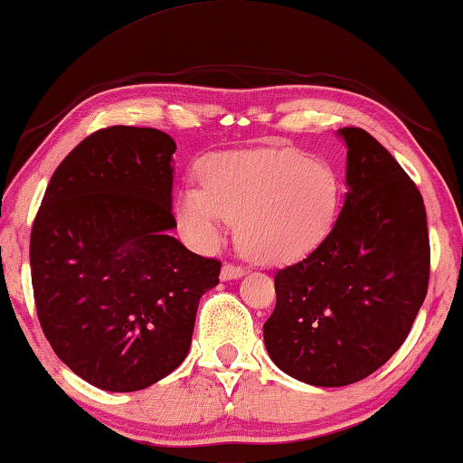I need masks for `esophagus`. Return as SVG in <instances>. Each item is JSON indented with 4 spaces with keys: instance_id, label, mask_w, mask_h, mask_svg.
<instances>
[{
    "instance_id": "esophagus-1",
    "label": "esophagus",
    "mask_w": 463,
    "mask_h": 463,
    "mask_svg": "<svg viewBox=\"0 0 463 463\" xmlns=\"http://www.w3.org/2000/svg\"><path fill=\"white\" fill-rule=\"evenodd\" d=\"M245 274V268L243 266H234V264H224L222 266V280H234V279H241V276Z\"/></svg>"
}]
</instances>
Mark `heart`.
Here are the masks:
<instances>
[{
    "label": "heart",
    "instance_id": "1",
    "mask_svg": "<svg viewBox=\"0 0 463 463\" xmlns=\"http://www.w3.org/2000/svg\"><path fill=\"white\" fill-rule=\"evenodd\" d=\"M203 187L184 184L175 213L193 245L210 247L234 216V239L261 264L299 260L333 229L341 183L333 165L291 147L222 151L208 157Z\"/></svg>",
    "mask_w": 463,
    "mask_h": 463
}]
</instances>
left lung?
Wrapping results in <instances>:
<instances>
[{
	"instance_id": "left-lung-1",
	"label": "left lung",
	"mask_w": 463,
	"mask_h": 463,
	"mask_svg": "<svg viewBox=\"0 0 463 463\" xmlns=\"http://www.w3.org/2000/svg\"><path fill=\"white\" fill-rule=\"evenodd\" d=\"M347 147L339 218L326 239L274 276L264 324L270 360L298 381L347 386L370 376L408 339L430 272L422 195L389 151L362 128Z\"/></svg>"
}]
</instances>
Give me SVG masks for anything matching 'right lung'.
Returning a JSON list of instances; mask_svg holds the SVG:
<instances>
[{
    "instance_id": "obj_1",
    "label": "right lung",
    "mask_w": 463,
    "mask_h": 463,
    "mask_svg": "<svg viewBox=\"0 0 463 463\" xmlns=\"http://www.w3.org/2000/svg\"><path fill=\"white\" fill-rule=\"evenodd\" d=\"M157 128L109 127L55 168L31 232L37 316L55 355L112 392L147 389L189 354L220 261L170 234L172 154Z\"/></svg>"
}]
</instances>
